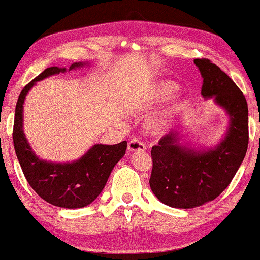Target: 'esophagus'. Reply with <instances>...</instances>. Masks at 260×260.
<instances>
[{
    "label": "esophagus",
    "mask_w": 260,
    "mask_h": 260,
    "mask_svg": "<svg viewBox=\"0 0 260 260\" xmlns=\"http://www.w3.org/2000/svg\"><path fill=\"white\" fill-rule=\"evenodd\" d=\"M127 149H128V151H131V152L144 151V150H146V146H144V144L139 140H132L128 142Z\"/></svg>",
    "instance_id": "1"
}]
</instances>
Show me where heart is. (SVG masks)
Here are the masks:
<instances>
[{
	"instance_id": "1",
	"label": "heart",
	"mask_w": 260,
	"mask_h": 260,
	"mask_svg": "<svg viewBox=\"0 0 260 260\" xmlns=\"http://www.w3.org/2000/svg\"><path fill=\"white\" fill-rule=\"evenodd\" d=\"M178 88H179L178 83L171 80H164V81L157 82L146 96V100H143L142 102L138 101L136 103L153 104V103L161 102V101H165L166 99H169L170 96H172L175 91L178 90ZM177 107H178L177 103L170 105L169 108L162 110L161 112L156 114V116H153L151 119H149L147 124L148 129L153 134H162L169 131L174 120L175 112H177Z\"/></svg>"
}]
</instances>
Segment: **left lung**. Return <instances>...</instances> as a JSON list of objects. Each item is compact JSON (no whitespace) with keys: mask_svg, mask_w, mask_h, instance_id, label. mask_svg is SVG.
I'll list each match as a JSON object with an SVG mask.
<instances>
[{"mask_svg":"<svg viewBox=\"0 0 260 260\" xmlns=\"http://www.w3.org/2000/svg\"><path fill=\"white\" fill-rule=\"evenodd\" d=\"M203 78L201 94L228 116L225 136L211 148L182 142V131H171L151 149L150 188L161 203L197 208L213 201L231 183L249 143L248 103L234 81L209 59H193Z\"/></svg>","mask_w":260,"mask_h":260,"instance_id":"obj_1","label":"left lung"}]
</instances>
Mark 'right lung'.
Returning a JSON list of instances; mask_svg holds the SVG:
<instances>
[{"instance_id": "right-lung-1", "label": "right lung", "mask_w": 260, "mask_h": 260, "mask_svg": "<svg viewBox=\"0 0 260 260\" xmlns=\"http://www.w3.org/2000/svg\"><path fill=\"white\" fill-rule=\"evenodd\" d=\"M89 61L73 63L69 71L88 67ZM67 72V68H48L24 87L17 101L14 124V146L26 180L34 191L58 208H85L98 199L107 184L111 171L124 157L127 142L113 146L94 144L73 161L56 162L39 158L30 148L24 133V103L28 91L48 77Z\"/></svg>"}]
</instances>
